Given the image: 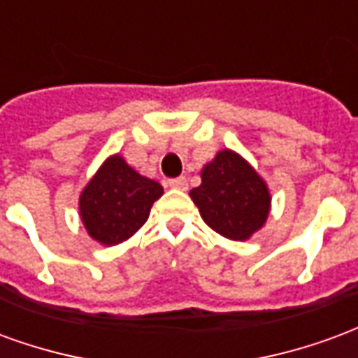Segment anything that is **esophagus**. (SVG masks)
<instances>
[{"mask_svg": "<svg viewBox=\"0 0 358 358\" xmlns=\"http://www.w3.org/2000/svg\"><path fill=\"white\" fill-rule=\"evenodd\" d=\"M166 186L174 187V189H186L187 187V180L184 176H180V178H171L166 182Z\"/></svg>", "mask_w": 358, "mask_h": 358, "instance_id": "1", "label": "esophagus"}]
</instances>
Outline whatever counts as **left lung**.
Wrapping results in <instances>:
<instances>
[{"instance_id": "8db88e82", "label": "left lung", "mask_w": 358, "mask_h": 358, "mask_svg": "<svg viewBox=\"0 0 358 358\" xmlns=\"http://www.w3.org/2000/svg\"><path fill=\"white\" fill-rule=\"evenodd\" d=\"M201 218L228 240H249L266 222L270 192L255 169L230 149L201 171V186L189 192Z\"/></svg>"}]
</instances>
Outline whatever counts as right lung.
I'll return each instance as SVG.
<instances>
[{"label":"right lung","instance_id":"right-lung-1","mask_svg":"<svg viewBox=\"0 0 358 358\" xmlns=\"http://www.w3.org/2000/svg\"><path fill=\"white\" fill-rule=\"evenodd\" d=\"M163 186L141 176L120 155L109 157L80 194V217L90 238L117 245L145 224Z\"/></svg>","mask_w":358,"mask_h":358}]
</instances>
